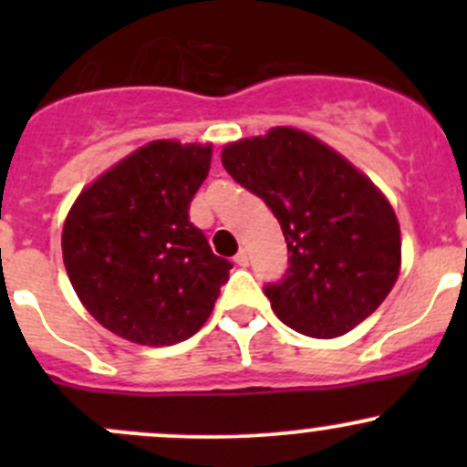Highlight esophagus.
Returning a JSON list of instances; mask_svg holds the SVG:
<instances>
[{
    "instance_id": "34e87169",
    "label": "esophagus",
    "mask_w": 467,
    "mask_h": 467,
    "mask_svg": "<svg viewBox=\"0 0 467 467\" xmlns=\"http://www.w3.org/2000/svg\"><path fill=\"white\" fill-rule=\"evenodd\" d=\"M234 264H237V266H248V253L244 251V248L234 255Z\"/></svg>"
}]
</instances>
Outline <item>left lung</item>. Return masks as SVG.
Segmentation results:
<instances>
[{
    "label": "left lung",
    "instance_id": "left-lung-1",
    "mask_svg": "<svg viewBox=\"0 0 467 467\" xmlns=\"http://www.w3.org/2000/svg\"><path fill=\"white\" fill-rule=\"evenodd\" d=\"M221 162L280 221L289 268L264 294L282 323L334 338L384 303L400 273V223L384 194L343 155L280 126L228 144Z\"/></svg>",
    "mask_w": 467,
    "mask_h": 467
}]
</instances>
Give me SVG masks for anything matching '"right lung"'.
Instances as JSON below:
<instances>
[{"label": "right lung", "mask_w": 467, "mask_h": 467, "mask_svg": "<svg viewBox=\"0 0 467 467\" xmlns=\"http://www.w3.org/2000/svg\"><path fill=\"white\" fill-rule=\"evenodd\" d=\"M210 144L158 140L130 153L69 210L63 260L74 291L106 329L140 346L199 332L233 264L190 221Z\"/></svg>", "instance_id": "obj_1"}]
</instances>
